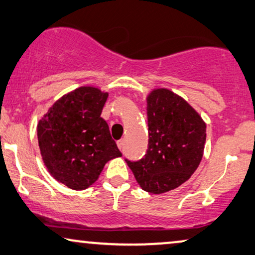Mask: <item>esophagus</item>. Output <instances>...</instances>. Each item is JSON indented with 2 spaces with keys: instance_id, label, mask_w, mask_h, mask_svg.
<instances>
[{
  "instance_id": "obj_1",
  "label": "esophagus",
  "mask_w": 255,
  "mask_h": 255,
  "mask_svg": "<svg viewBox=\"0 0 255 255\" xmlns=\"http://www.w3.org/2000/svg\"><path fill=\"white\" fill-rule=\"evenodd\" d=\"M117 144H118V148H119L120 150H123V148H124V139H119V141L117 142Z\"/></svg>"
}]
</instances>
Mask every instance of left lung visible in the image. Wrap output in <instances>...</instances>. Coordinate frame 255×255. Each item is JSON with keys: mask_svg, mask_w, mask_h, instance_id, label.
I'll return each instance as SVG.
<instances>
[{"mask_svg": "<svg viewBox=\"0 0 255 255\" xmlns=\"http://www.w3.org/2000/svg\"><path fill=\"white\" fill-rule=\"evenodd\" d=\"M149 144L145 156L127 164L143 191H172L187 181L203 157L207 125L177 93L156 88L146 96Z\"/></svg>", "mask_w": 255, "mask_h": 255, "instance_id": "left-lung-1", "label": "left lung"}]
</instances>
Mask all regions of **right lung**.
Wrapping results in <instances>:
<instances>
[{
  "label": "right lung",
  "mask_w": 255,
  "mask_h": 255,
  "mask_svg": "<svg viewBox=\"0 0 255 255\" xmlns=\"http://www.w3.org/2000/svg\"><path fill=\"white\" fill-rule=\"evenodd\" d=\"M109 92L84 85L66 93L39 120L42 162L49 174L75 191L95 184L109 160L121 157L100 117Z\"/></svg>",
  "instance_id": "1"
}]
</instances>
